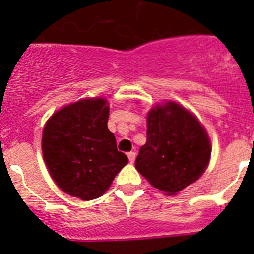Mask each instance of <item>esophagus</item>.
<instances>
[{"label": "esophagus", "instance_id": "obj_1", "mask_svg": "<svg viewBox=\"0 0 254 254\" xmlns=\"http://www.w3.org/2000/svg\"><path fill=\"white\" fill-rule=\"evenodd\" d=\"M127 156H128V160H129V163H133V161H134V159H136V152H133V151L128 152V154H127Z\"/></svg>", "mask_w": 254, "mask_h": 254}]
</instances>
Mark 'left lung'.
Returning a JSON list of instances; mask_svg holds the SVG:
<instances>
[{
  "label": "left lung",
  "instance_id": "1",
  "mask_svg": "<svg viewBox=\"0 0 254 254\" xmlns=\"http://www.w3.org/2000/svg\"><path fill=\"white\" fill-rule=\"evenodd\" d=\"M146 134L134 167L155 188L176 194L202 176L210 160V140L187 109L173 102L152 108Z\"/></svg>",
  "mask_w": 254,
  "mask_h": 254
}]
</instances>
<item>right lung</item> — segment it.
Segmentation results:
<instances>
[{
  "label": "right lung",
  "instance_id": "right-lung-1",
  "mask_svg": "<svg viewBox=\"0 0 254 254\" xmlns=\"http://www.w3.org/2000/svg\"><path fill=\"white\" fill-rule=\"evenodd\" d=\"M107 100L84 99L62 108L43 131V156L53 181L73 197L98 198L112 185L128 158L117 150L107 127Z\"/></svg>",
  "mask_w": 254,
  "mask_h": 254
}]
</instances>
